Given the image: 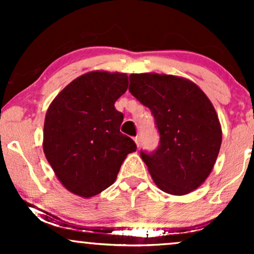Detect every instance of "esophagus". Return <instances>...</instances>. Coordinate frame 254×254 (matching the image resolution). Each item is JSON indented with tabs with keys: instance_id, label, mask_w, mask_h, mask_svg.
I'll use <instances>...</instances> for the list:
<instances>
[{
	"instance_id": "esophagus-1",
	"label": "esophagus",
	"mask_w": 254,
	"mask_h": 254,
	"mask_svg": "<svg viewBox=\"0 0 254 254\" xmlns=\"http://www.w3.org/2000/svg\"><path fill=\"white\" fill-rule=\"evenodd\" d=\"M133 141H135V143H136L137 147H139V142H141V139H139V137L136 136L135 138H133Z\"/></svg>"
}]
</instances>
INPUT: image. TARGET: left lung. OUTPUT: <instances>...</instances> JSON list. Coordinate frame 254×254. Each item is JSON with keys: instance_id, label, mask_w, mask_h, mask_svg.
I'll use <instances>...</instances> for the list:
<instances>
[{"instance_id": "1", "label": "left lung", "mask_w": 254, "mask_h": 254, "mask_svg": "<svg viewBox=\"0 0 254 254\" xmlns=\"http://www.w3.org/2000/svg\"><path fill=\"white\" fill-rule=\"evenodd\" d=\"M129 90L149 107L160 132L157 149L141 151L154 183L174 196L196 190L211 173L222 143L211 101L188 78L156 72L131 74Z\"/></svg>"}]
</instances>
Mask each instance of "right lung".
Instances as JSON below:
<instances>
[{
	"instance_id": "1",
	"label": "right lung",
	"mask_w": 254,
	"mask_h": 254,
	"mask_svg": "<svg viewBox=\"0 0 254 254\" xmlns=\"http://www.w3.org/2000/svg\"><path fill=\"white\" fill-rule=\"evenodd\" d=\"M127 86L124 72L89 71L49 106L44 154L57 179L76 196L89 198L106 190L127 154L136 151L135 142L119 131L124 116L115 107Z\"/></svg>"
}]
</instances>
